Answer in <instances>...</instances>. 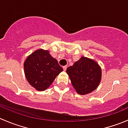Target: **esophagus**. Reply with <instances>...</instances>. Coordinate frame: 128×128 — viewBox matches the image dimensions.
I'll list each match as a JSON object with an SVG mask.
<instances>
[{
	"instance_id": "1",
	"label": "esophagus",
	"mask_w": 128,
	"mask_h": 128,
	"mask_svg": "<svg viewBox=\"0 0 128 128\" xmlns=\"http://www.w3.org/2000/svg\"><path fill=\"white\" fill-rule=\"evenodd\" d=\"M63 69H64V71H66L67 69V66H63Z\"/></svg>"
}]
</instances>
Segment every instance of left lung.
I'll list each match as a JSON object with an SVG mask.
<instances>
[{
    "label": "left lung",
    "mask_w": 128,
    "mask_h": 128,
    "mask_svg": "<svg viewBox=\"0 0 128 128\" xmlns=\"http://www.w3.org/2000/svg\"><path fill=\"white\" fill-rule=\"evenodd\" d=\"M71 83L80 95H85L95 90L100 84L102 70L94 60L82 57L67 69Z\"/></svg>",
    "instance_id": "obj_1"
}]
</instances>
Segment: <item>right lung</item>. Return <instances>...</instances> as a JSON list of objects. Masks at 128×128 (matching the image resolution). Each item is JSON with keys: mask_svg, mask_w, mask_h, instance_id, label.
<instances>
[{"mask_svg": "<svg viewBox=\"0 0 128 128\" xmlns=\"http://www.w3.org/2000/svg\"><path fill=\"white\" fill-rule=\"evenodd\" d=\"M24 70L30 84L37 90L43 91L50 87L63 69L48 51L38 50L26 58Z\"/></svg>", "mask_w": 128, "mask_h": 128, "instance_id": "1", "label": "right lung"}]
</instances>
